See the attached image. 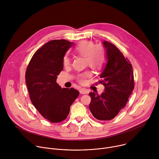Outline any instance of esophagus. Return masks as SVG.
Wrapping results in <instances>:
<instances>
[{
  "instance_id": "1",
  "label": "esophagus",
  "mask_w": 159,
  "mask_h": 159,
  "mask_svg": "<svg viewBox=\"0 0 159 159\" xmlns=\"http://www.w3.org/2000/svg\"><path fill=\"white\" fill-rule=\"evenodd\" d=\"M79 92H80V93L82 94H85L88 93V90H87V89H85V88H82V89H80L79 90Z\"/></svg>"
}]
</instances>
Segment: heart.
<instances>
[{
    "label": "heart",
    "instance_id": "obj_1",
    "mask_svg": "<svg viewBox=\"0 0 159 159\" xmlns=\"http://www.w3.org/2000/svg\"><path fill=\"white\" fill-rule=\"evenodd\" d=\"M75 52L85 58V64L89 65L94 69H100L104 66L106 60V52L104 47L102 44H94L90 41H82L77 44L75 48ZM71 60L67 55L63 58V64L65 66L70 65ZM91 72L87 70L83 73L79 74L77 77V80L82 84L86 82L87 79L91 77Z\"/></svg>",
    "mask_w": 159,
    "mask_h": 159
}]
</instances>
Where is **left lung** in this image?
<instances>
[{
	"label": "left lung",
	"mask_w": 159,
	"mask_h": 159,
	"mask_svg": "<svg viewBox=\"0 0 159 159\" xmlns=\"http://www.w3.org/2000/svg\"><path fill=\"white\" fill-rule=\"evenodd\" d=\"M107 63L100 75L104 92L90 93L89 109L98 120L109 121L116 117L125 107L134 86L133 67L122 52L108 41L103 42Z\"/></svg>",
	"instance_id": "8db88e82"
}]
</instances>
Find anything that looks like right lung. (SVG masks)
Wrapping results in <instances>:
<instances>
[{"label":"right lung","mask_w":159,"mask_h":159,"mask_svg":"<svg viewBox=\"0 0 159 159\" xmlns=\"http://www.w3.org/2000/svg\"><path fill=\"white\" fill-rule=\"evenodd\" d=\"M72 45L65 39L48 41L34 53L26 69L25 79L31 101L51 123L65 120L79 95L77 90L61 89L56 82L63 69L65 53Z\"/></svg>","instance_id":"1"}]
</instances>
